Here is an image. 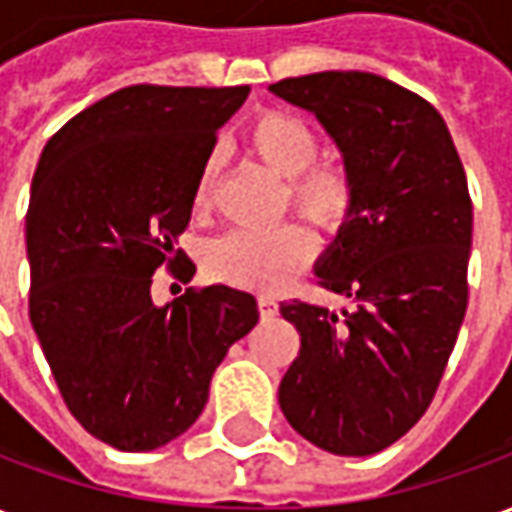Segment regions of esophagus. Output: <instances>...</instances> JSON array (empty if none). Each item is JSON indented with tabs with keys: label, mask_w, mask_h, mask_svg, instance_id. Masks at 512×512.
<instances>
[{
	"label": "esophagus",
	"mask_w": 512,
	"mask_h": 512,
	"mask_svg": "<svg viewBox=\"0 0 512 512\" xmlns=\"http://www.w3.org/2000/svg\"><path fill=\"white\" fill-rule=\"evenodd\" d=\"M257 310H260V318H263V321H271V318L277 315L279 304L274 301V296H266V293H260V296H257Z\"/></svg>",
	"instance_id": "esophagus-1"
}]
</instances>
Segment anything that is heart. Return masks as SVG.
I'll list each match as a JSON object with an SVG mask.
<instances>
[{"label":"heart","mask_w":512,"mask_h":512,"mask_svg":"<svg viewBox=\"0 0 512 512\" xmlns=\"http://www.w3.org/2000/svg\"><path fill=\"white\" fill-rule=\"evenodd\" d=\"M246 147L271 172L288 178V205L323 233H340L354 219L359 189L343 161H318L321 136L304 117L285 109H266L246 128ZM219 180V156L202 161L194 186V211L208 213ZM315 257V235L299 222L274 230H233L205 252L213 279L249 290H277L301 274Z\"/></svg>","instance_id":"obj_1"}]
</instances>
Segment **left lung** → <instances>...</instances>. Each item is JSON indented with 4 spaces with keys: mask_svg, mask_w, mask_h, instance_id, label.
I'll list each match as a JSON object with an SVG mask.
<instances>
[{
    "mask_svg": "<svg viewBox=\"0 0 512 512\" xmlns=\"http://www.w3.org/2000/svg\"><path fill=\"white\" fill-rule=\"evenodd\" d=\"M310 109L354 172L359 202L315 268L354 299L334 315L282 301L301 337L279 384L293 430L334 455H373L414 428L439 389L469 304L472 197L433 106L384 76L323 71L271 84Z\"/></svg>",
    "mask_w": 512,
    "mask_h": 512,
    "instance_id": "obj_1",
    "label": "left lung"
}]
</instances>
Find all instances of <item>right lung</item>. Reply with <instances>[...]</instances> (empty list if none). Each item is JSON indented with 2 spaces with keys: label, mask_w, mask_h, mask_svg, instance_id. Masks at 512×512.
<instances>
[{
  "label": "right lung",
  "mask_w": 512,
  "mask_h": 512,
  "mask_svg": "<svg viewBox=\"0 0 512 512\" xmlns=\"http://www.w3.org/2000/svg\"><path fill=\"white\" fill-rule=\"evenodd\" d=\"M249 87L134 84L71 117L43 147L27 208L29 321L73 417L117 450L178 439L213 370L255 329L252 293L186 288L156 307V268L189 282L178 249L216 131Z\"/></svg>",
  "instance_id": "add662e5"
}]
</instances>
